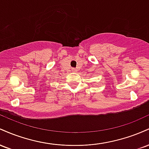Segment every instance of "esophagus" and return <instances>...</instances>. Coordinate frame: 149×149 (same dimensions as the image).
Returning a JSON list of instances; mask_svg holds the SVG:
<instances>
[{
	"instance_id": "1",
	"label": "esophagus",
	"mask_w": 149,
	"mask_h": 149,
	"mask_svg": "<svg viewBox=\"0 0 149 149\" xmlns=\"http://www.w3.org/2000/svg\"><path fill=\"white\" fill-rule=\"evenodd\" d=\"M72 71H73V72H76L77 70L76 69H72Z\"/></svg>"
}]
</instances>
